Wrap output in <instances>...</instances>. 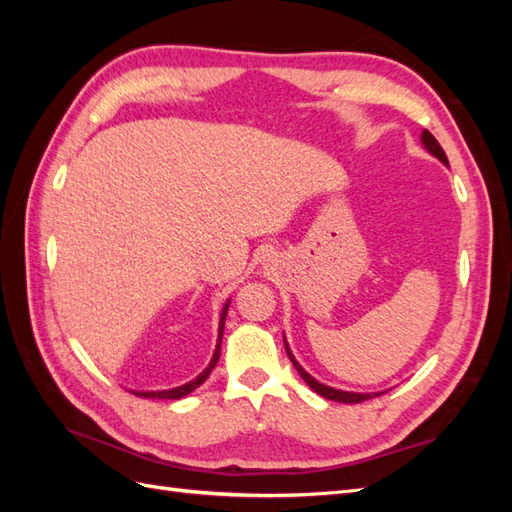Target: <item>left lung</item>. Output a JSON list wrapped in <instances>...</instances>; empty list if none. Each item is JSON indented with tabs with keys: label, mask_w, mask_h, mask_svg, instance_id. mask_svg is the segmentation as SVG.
Listing matches in <instances>:
<instances>
[{
	"label": "left lung",
	"mask_w": 512,
	"mask_h": 512,
	"mask_svg": "<svg viewBox=\"0 0 512 512\" xmlns=\"http://www.w3.org/2000/svg\"><path fill=\"white\" fill-rule=\"evenodd\" d=\"M422 145L427 147V151L431 156H436L440 162H444V165H449V160H447V154H444V149L440 147V143L436 138H433V134L431 132H427V129H424L422 132ZM284 345H286V352H288V358L292 361V365H295V369L299 372V376L306 380V383L317 391L319 396H323V398H328V400H336V402H363V400H369V398H374V396H380L383 394V391H376V394H354V391H341V389H334V387H328V385H323V383H319V380H314L306 369H303L297 361H295V356H292V352H290V347H288V343H286V339H284Z\"/></svg>",
	"instance_id": "left-lung-1"
}]
</instances>
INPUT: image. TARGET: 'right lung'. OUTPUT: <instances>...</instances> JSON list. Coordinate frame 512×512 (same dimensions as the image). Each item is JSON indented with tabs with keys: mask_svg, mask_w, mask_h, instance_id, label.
<instances>
[{
	"mask_svg": "<svg viewBox=\"0 0 512 512\" xmlns=\"http://www.w3.org/2000/svg\"><path fill=\"white\" fill-rule=\"evenodd\" d=\"M228 303H231V301H226V303H224V308H222V317H220V330H217V345H215L213 358H211L209 367H206L204 372H202L198 378H193L191 383H187V385H180V387H176V389H162V391H134V394H136V396H143V398H167V400H178V398H182V396L191 394L193 389H198V387L204 383V380L209 378V374L213 372V367L217 365V358H220V345H222V334H224V321H226Z\"/></svg>",
	"mask_w": 512,
	"mask_h": 512,
	"instance_id": "add662e5",
	"label": "right lung"
}]
</instances>
